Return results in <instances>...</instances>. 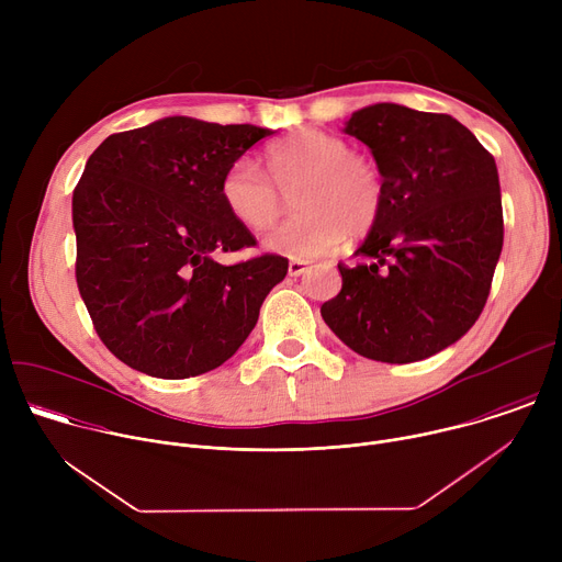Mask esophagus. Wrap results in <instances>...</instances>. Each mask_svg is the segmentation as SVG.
<instances>
[{"label": "esophagus", "mask_w": 562, "mask_h": 562, "mask_svg": "<svg viewBox=\"0 0 562 562\" xmlns=\"http://www.w3.org/2000/svg\"><path fill=\"white\" fill-rule=\"evenodd\" d=\"M306 269H308V262H304V260H291L289 262V276L291 278H297V276L306 273Z\"/></svg>", "instance_id": "34e87169"}]
</instances>
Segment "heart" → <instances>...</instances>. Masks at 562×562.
I'll return each mask as SVG.
<instances>
[{"label": "heart", "instance_id": "1", "mask_svg": "<svg viewBox=\"0 0 562 562\" xmlns=\"http://www.w3.org/2000/svg\"><path fill=\"white\" fill-rule=\"evenodd\" d=\"M269 176L249 157H239L222 173L220 200L247 231H267L286 211V198L300 211L265 245L269 251L311 260L340 247L347 235L362 237L380 220L386 189L380 167L334 133L300 128L267 148Z\"/></svg>", "mask_w": 562, "mask_h": 562}]
</instances>
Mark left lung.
Segmentation results:
<instances>
[{
    "mask_svg": "<svg viewBox=\"0 0 562 562\" xmlns=\"http://www.w3.org/2000/svg\"><path fill=\"white\" fill-rule=\"evenodd\" d=\"M345 133L371 148L386 202L340 293L319 306L356 353L418 362L458 342L483 313L503 251L496 159L451 115L400 104L356 111Z\"/></svg>",
    "mask_w": 562,
    "mask_h": 562,
    "instance_id": "8db88e82",
    "label": "left lung"
}]
</instances>
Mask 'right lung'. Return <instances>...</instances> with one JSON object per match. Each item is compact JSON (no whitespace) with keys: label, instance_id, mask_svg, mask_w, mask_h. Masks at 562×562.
I'll use <instances>...</instances> for the list:
<instances>
[{"label":"right lung","instance_id":"right-lung-1","mask_svg":"<svg viewBox=\"0 0 562 562\" xmlns=\"http://www.w3.org/2000/svg\"><path fill=\"white\" fill-rule=\"evenodd\" d=\"M271 133L176 115L109 135L89 157L72 191L75 276L100 340L131 369L182 380L220 367L284 280L282 256L213 260L256 245L220 180Z\"/></svg>","mask_w":562,"mask_h":562}]
</instances>
